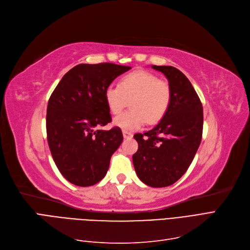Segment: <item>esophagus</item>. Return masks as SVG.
<instances>
[{
	"label": "esophagus",
	"instance_id": "34e87169",
	"mask_svg": "<svg viewBox=\"0 0 250 250\" xmlns=\"http://www.w3.org/2000/svg\"><path fill=\"white\" fill-rule=\"evenodd\" d=\"M123 135L125 139H131L133 137V134L131 132H127V131H123Z\"/></svg>",
	"mask_w": 250,
	"mask_h": 250
}]
</instances>
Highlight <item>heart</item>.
<instances>
[{
    "mask_svg": "<svg viewBox=\"0 0 250 250\" xmlns=\"http://www.w3.org/2000/svg\"><path fill=\"white\" fill-rule=\"evenodd\" d=\"M107 108L117 115L131 102V111L114 118L113 125L124 131H136L145 122L154 125L167 114L172 89L169 83L155 74L139 70L120 78L118 86L111 84L104 91Z\"/></svg>",
    "mask_w": 250,
    "mask_h": 250,
    "instance_id": "1",
    "label": "heart"
}]
</instances>
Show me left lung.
Listing matches in <instances>:
<instances>
[{
    "label": "left lung",
    "mask_w": 250,
    "mask_h": 250,
    "mask_svg": "<svg viewBox=\"0 0 250 250\" xmlns=\"http://www.w3.org/2000/svg\"><path fill=\"white\" fill-rule=\"evenodd\" d=\"M167 77L172 100L167 114L152 130L134 136L137 176L151 188L172 186L190 166L203 133V106L190 81L171 66H151Z\"/></svg>",
    "instance_id": "1"
}]
</instances>
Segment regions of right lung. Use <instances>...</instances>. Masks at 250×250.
I'll return each instance as SVG.
<instances>
[{
  "label": "right lung",
  "mask_w": 250,
  "mask_h": 250,
  "mask_svg": "<svg viewBox=\"0 0 250 250\" xmlns=\"http://www.w3.org/2000/svg\"><path fill=\"white\" fill-rule=\"evenodd\" d=\"M131 67L110 62L80 63L64 74L51 94L46 115L47 141L62 176L78 187L105 177L122 144V130H101L111 122L104 91Z\"/></svg>",
  "instance_id": "right-lung-1"
}]
</instances>
